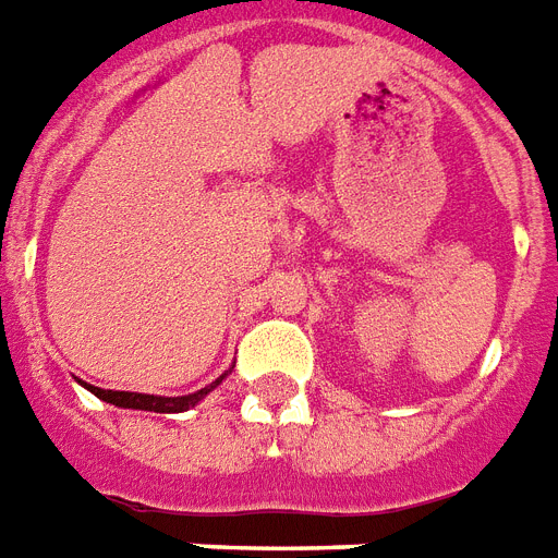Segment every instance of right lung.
I'll list each match as a JSON object with an SVG mask.
<instances>
[{
	"mask_svg": "<svg viewBox=\"0 0 558 558\" xmlns=\"http://www.w3.org/2000/svg\"><path fill=\"white\" fill-rule=\"evenodd\" d=\"M232 373V369H226L217 381H211L208 387L197 389V392H189V396H177V398H166V396H148V392H120V389H99L94 387V384H83L88 392H94V396L99 398V401H106V404H114V407H122V410H146V412H185L192 410L194 404H201L203 398L211 392V389H217L220 384H223L226 375Z\"/></svg>",
	"mask_w": 558,
	"mask_h": 558,
	"instance_id": "obj_1",
	"label": "right lung"
}]
</instances>
